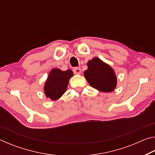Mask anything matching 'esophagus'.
Listing matches in <instances>:
<instances>
[{"mask_svg":"<svg viewBox=\"0 0 155 155\" xmlns=\"http://www.w3.org/2000/svg\"><path fill=\"white\" fill-rule=\"evenodd\" d=\"M73 71H74V72L76 74H81V70L80 68L76 67V68H74V69H73Z\"/></svg>","mask_w":155,"mask_h":155,"instance_id":"esophagus-1","label":"esophagus"}]
</instances>
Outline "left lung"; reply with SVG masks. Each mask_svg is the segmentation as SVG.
<instances>
[{
	"label": "left lung",
	"instance_id": "obj_1",
	"mask_svg": "<svg viewBox=\"0 0 155 155\" xmlns=\"http://www.w3.org/2000/svg\"><path fill=\"white\" fill-rule=\"evenodd\" d=\"M84 77L91 87L102 92H111L117 85V77L113 68L98 57L87 62Z\"/></svg>",
	"mask_w": 155,
	"mask_h": 155
}]
</instances>
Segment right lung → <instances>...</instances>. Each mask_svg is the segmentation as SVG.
Returning a JSON list of instances; mask_svg holds the SVG:
<instances>
[{"instance_id": "obj_1", "label": "right lung", "mask_w": 155, "mask_h": 155, "mask_svg": "<svg viewBox=\"0 0 155 155\" xmlns=\"http://www.w3.org/2000/svg\"><path fill=\"white\" fill-rule=\"evenodd\" d=\"M72 76L71 70L62 71L59 68L52 69L44 84V91L46 98L53 101L61 98L66 91L69 80Z\"/></svg>"}]
</instances>
